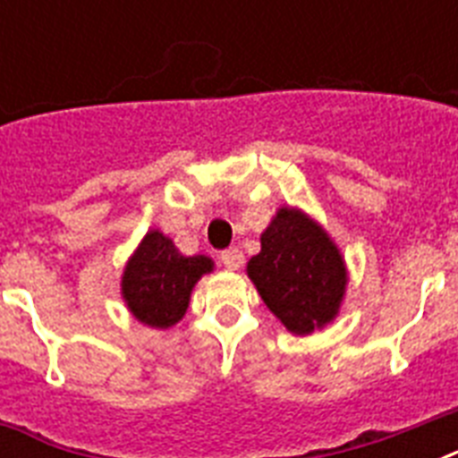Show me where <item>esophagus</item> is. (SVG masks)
Here are the masks:
<instances>
[{
  "label": "esophagus",
  "mask_w": 458,
  "mask_h": 458,
  "mask_svg": "<svg viewBox=\"0 0 458 458\" xmlns=\"http://www.w3.org/2000/svg\"><path fill=\"white\" fill-rule=\"evenodd\" d=\"M221 261L225 268H230V271H237V268L244 264V257H242V251L233 247V250L221 251Z\"/></svg>",
  "instance_id": "1"
}]
</instances>
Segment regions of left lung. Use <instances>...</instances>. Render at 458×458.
Returning <instances> with one entry per match:
<instances>
[{
  "mask_svg": "<svg viewBox=\"0 0 458 458\" xmlns=\"http://www.w3.org/2000/svg\"><path fill=\"white\" fill-rule=\"evenodd\" d=\"M247 273L266 306L297 335L330 323L347 285L340 250L297 208H280Z\"/></svg>",
  "mask_w": 458,
  "mask_h": 458,
  "instance_id": "8db88e82",
  "label": "left lung"
}]
</instances>
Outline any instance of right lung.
Segmentation results:
<instances>
[{
	"label": "right lung",
	"mask_w": 458,
	"mask_h": 458,
	"mask_svg": "<svg viewBox=\"0 0 458 458\" xmlns=\"http://www.w3.org/2000/svg\"><path fill=\"white\" fill-rule=\"evenodd\" d=\"M214 268L208 257H182L158 230L147 233L123 273L132 316L152 327H171L187 311L194 283Z\"/></svg>",
	"instance_id": "right-lung-1"
}]
</instances>
